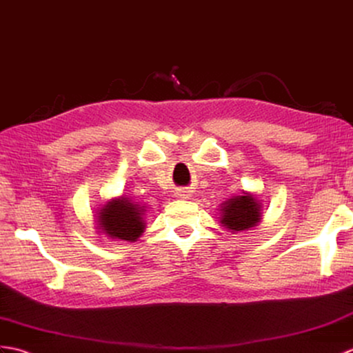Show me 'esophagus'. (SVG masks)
Returning a JSON list of instances; mask_svg holds the SVG:
<instances>
[{
    "label": "esophagus",
    "mask_w": 353,
    "mask_h": 353,
    "mask_svg": "<svg viewBox=\"0 0 353 353\" xmlns=\"http://www.w3.org/2000/svg\"><path fill=\"white\" fill-rule=\"evenodd\" d=\"M178 198H187V192H178Z\"/></svg>",
    "instance_id": "34e87169"
}]
</instances>
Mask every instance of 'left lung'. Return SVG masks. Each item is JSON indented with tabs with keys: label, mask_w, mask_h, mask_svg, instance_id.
<instances>
[{
	"label": "left lung",
	"mask_w": 353,
	"mask_h": 353,
	"mask_svg": "<svg viewBox=\"0 0 353 353\" xmlns=\"http://www.w3.org/2000/svg\"><path fill=\"white\" fill-rule=\"evenodd\" d=\"M222 223L225 228L232 231H245L252 228L261 219L260 203L252 194L232 198L223 203Z\"/></svg>",
	"instance_id": "1"
}]
</instances>
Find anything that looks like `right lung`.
I'll list each match as a JSON object with an SVG mask.
<instances>
[{
	"instance_id": "1",
	"label": "right lung",
	"mask_w": 353,
	"mask_h": 353,
	"mask_svg": "<svg viewBox=\"0 0 353 353\" xmlns=\"http://www.w3.org/2000/svg\"><path fill=\"white\" fill-rule=\"evenodd\" d=\"M142 211L143 208L127 198L108 202L98 216L99 230L112 239L136 241L145 230Z\"/></svg>"
}]
</instances>
